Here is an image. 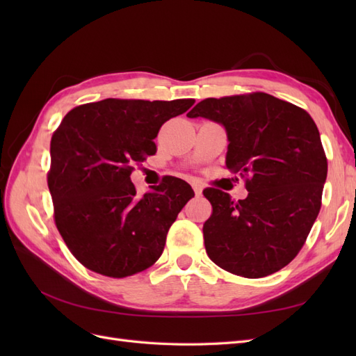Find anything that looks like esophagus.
<instances>
[{
    "mask_svg": "<svg viewBox=\"0 0 356 356\" xmlns=\"http://www.w3.org/2000/svg\"><path fill=\"white\" fill-rule=\"evenodd\" d=\"M193 190H195L196 196H202V187L199 184H193Z\"/></svg>",
    "mask_w": 356,
    "mask_h": 356,
    "instance_id": "obj_1",
    "label": "esophagus"
}]
</instances>
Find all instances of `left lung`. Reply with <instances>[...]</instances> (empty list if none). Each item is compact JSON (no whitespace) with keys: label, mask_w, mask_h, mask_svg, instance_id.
Segmentation results:
<instances>
[{"label":"left lung","mask_w":356,"mask_h":356,"mask_svg":"<svg viewBox=\"0 0 356 356\" xmlns=\"http://www.w3.org/2000/svg\"><path fill=\"white\" fill-rule=\"evenodd\" d=\"M187 117L225 127V165L248 190L238 202L218 188L203 190L212 204L203 224L208 257L243 277L281 270L303 248L321 209L328 163L314 118L264 92L203 99Z\"/></svg>","instance_id":"obj_1"}]
</instances>
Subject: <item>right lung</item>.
<instances>
[{"instance_id": "1", "label": "right lung", "mask_w": 356, "mask_h": 356, "mask_svg": "<svg viewBox=\"0 0 356 356\" xmlns=\"http://www.w3.org/2000/svg\"><path fill=\"white\" fill-rule=\"evenodd\" d=\"M193 104L108 98L75 106L53 132L47 184L55 224L89 270L132 276L163 252L170 225L195 191L184 179L166 177L139 196L131 174L156 154L161 124Z\"/></svg>"}]
</instances>
